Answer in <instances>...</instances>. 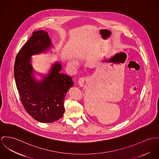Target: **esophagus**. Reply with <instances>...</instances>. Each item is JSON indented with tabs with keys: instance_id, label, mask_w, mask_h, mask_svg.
<instances>
[{
	"instance_id": "1",
	"label": "esophagus",
	"mask_w": 159,
	"mask_h": 159,
	"mask_svg": "<svg viewBox=\"0 0 159 159\" xmlns=\"http://www.w3.org/2000/svg\"><path fill=\"white\" fill-rule=\"evenodd\" d=\"M85 78L84 77H82L79 80V85L80 87H83L84 86V84H85Z\"/></svg>"
}]
</instances>
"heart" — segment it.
Instances as JSON below:
<instances>
[{"label":"heart","mask_w":159,"mask_h":159,"mask_svg":"<svg viewBox=\"0 0 159 159\" xmlns=\"http://www.w3.org/2000/svg\"><path fill=\"white\" fill-rule=\"evenodd\" d=\"M70 64L71 65H73L74 67H77L79 66V63L75 59H72L71 61H70Z\"/></svg>","instance_id":"b5f03b06"}]
</instances>
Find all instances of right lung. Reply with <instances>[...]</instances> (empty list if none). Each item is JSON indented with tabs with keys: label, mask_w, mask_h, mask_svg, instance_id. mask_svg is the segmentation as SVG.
Masks as SVG:
<instances>
[{
	"label": "right lung",
	"mask_w": 159,
	"mask_h": 159,
	"mask_svg": "<svg viewBox=\"0 0 159 159\" xmlns=\"http://www.w3.org/2000/svg\"><path fill=\"white\" fill-rule=\"evenodd\" d=\"M54 48L47 32H33L14 63V79L21 102L28 113L40 122H53L63 117L65 98L74 85L71 77L61 73V61L51 64L47 74L39 73L33 67V56L52 53Z\"/></svg>",
	"instance_id": "obj_1"
}]
</instances>
